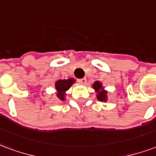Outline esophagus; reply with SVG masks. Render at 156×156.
<instances>
[{"label":"esophagus","instance_id":"esophagus-1","mask_svg":"<svg viewBox=\"0 0 156 156\" xmlns=\"http://www.w3.org/2000/svg\"><path fill=\"white\" fill-rule=\"evenodd\" d=\"M78 82H79V83H81V84L85 85L87 83V78H81V79H78Z\"/></svg>","mask_w":156,"mask_h":156}]
</instances>
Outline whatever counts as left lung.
Segmentation results:
<instances>
[{"instance_id":"1","label":"left lung","mask_w":156,"mask_h":156,"mask_svg":"<svg viewBox=\"0 0 156 156\" xmlns=\"http://www.w3.org/2000/svg\"><path fill=\"white\" fill-rule=\"evenodd\" d=\"M92 88L97 92V98L98 101L103 102L107 101V100H108V97H107L108 91L105 89V87L102 85V83H101L99 81H96L92 84Z\"/></svg>"}]
</instances>
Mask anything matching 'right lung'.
Returning <instances> with one entry per match:
<instances>
[{"mask_svg":"<svg viewBox=\"0 0 156 156\" xmlns=\"http://www.w3.org/2000/svg\"><path fill=\"white\" fill-rule=\"evenodd\" d=\"M75 83L74 78H68V79H60L55 82V94L59 101H65L66 97V91L72 87L73 83Z\"/></svg>","mask_w":156,"mask_h":156,"instance_id":"right-lung-1","label":"right lung"}]
</instances>
